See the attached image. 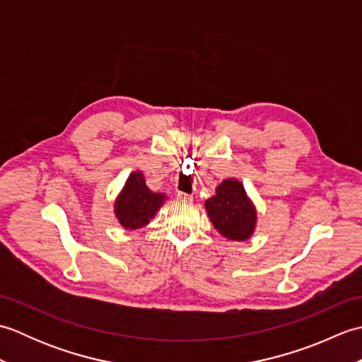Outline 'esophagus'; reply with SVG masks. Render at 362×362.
<instances>
[{"mask_svg":"<svg viewBox=\"0 0 362 362\" xmlns=\"http://www.w3.org/2000/svg\"><path fill=\"white\" fill-rule=\"evenodd\" d=\"M175 196H177V199H179L180 202H185V204H189L191 201H193V196H189L187 193H180V191Z\"/></svg>","mask_w":362,"mask_h":362,"instance_id":"esophagus-1","label":"esophagus"}]
</instances>
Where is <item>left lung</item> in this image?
<instances>
[{"label":"left lung","instance_id":"obj_1","mask_svg":"<svg viewBox=\"0 0 362 362\" xmlns=\"http://www.w3.org/2000/svg\"><path fill=\"white\" fill-rule=\"evenodd\" d=\"M205 211L213 227L230 241H247L255 233L258 211L243 182L235 177L222 180L206 199Z\"/></svg>","mask_w":362,"mask_h":362}]
</instances>
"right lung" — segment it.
<instances>
[{"instance_id": "1", "label": "right lung", "mask_w": 362, "mask_h": 362, "mask_svg": "<svg viewBox=\"0 0 362 362\" xmlns=\"http://www.w3.org/2000/svg\"><path fill=\"white\" fill-rule=\"evenodd\" d=\"M166 201L165 193H153L148 188L141 171H132L115 199L113 213L122 228L136 230L148 226Z\"/></svg>"}]
</instances>
